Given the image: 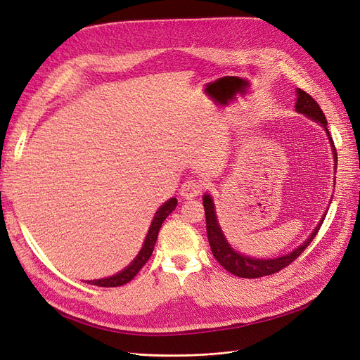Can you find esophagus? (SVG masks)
<instances>
[{
    "label": "esophagus",
    "mask_w": 360,
    "mask_h": 360,
    "mask_svg": "<svg viewBox=\"0 0 360 360\" xmlns=\"http://www.w3.org/2000/svg\"><path fill=\"white\" fill-rule=\"evenodd\" d=\"M202 186L204 184L200 180H193V179L186 180L180 188V195L186 198V200H191V198H195L202 192Z\"/></svg>",
    "instance_id": "34e87169"
}]
</instances>
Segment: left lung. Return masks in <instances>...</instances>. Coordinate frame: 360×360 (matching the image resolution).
Masks as SVG:
<instances>
[{"instance_id": "1", "label": "left lung", "mask_w": 360, "mask_h": 360, "mask_svg": "<svg viewBox=\"0 0 360 360\" xmlns=\"http://www.w3.org/2000/svg\"><path fill=\"white\" fill-rule=\"evenodd\" d=\"M295 111L296 113H301L304 116H307L308 119L314 120L316 123L323 128L326 131L328 140L330 143L332 147V155H333V165H337V150L335 146H333V141L330 139V134L328 131V120L325 117V113L321 111L320 105L314 101V98H311V95H308L307 92L296 89V104H295ZM335 184V183H333ZM335 188V186H333ZM332 201V200H330ZM202 204H204V210H205V221H207V237H208V243L210 247H212L213 256L216 257L217 262L225 268L226 271H229L231 274L238 276L243 278H259L264 276H271L276 274L280 269L286 268L289 264H292L293 260L298 257L307 247L309 245V243L313 241V238L316 237V233L319 232L321 223H323L326 213L321 217V220L319 221V225L314 228V231L308 235V238L301 244L296 247L295 250L281 255L278 257H269V259H257V257H250L247 255H243L240 252H237L235 249H232L231 244L228 243L225 233H223L219 220H217V214H216V207H214V201L210 193H204L202 196Z\"/></svg>"}]
</instances>
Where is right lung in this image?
I'll return each instance as SVG.
<instances>
[{"label":"right lung","mask_w":360,"mask_h":360,"mask_svg":"<svg viewBox=\"0 0 360 360\" xmlns=\"http://www.w3.org/2000/svg\"><path fill=\"white\" fill-rule=\"evenodd\" d=\"M176 207H177L176 198H169L167 202H164L159 207V210L155 213V217L150 223V228H148V232L146 235V240H144V244L141 247L140 253L135 256V259L125 269L119 271L115 276H110L105 278H98V280H88L86 283L94 284V286H100V288H117V286H123V284L129 283L135 276L139 274V271L146 265L147 260L150 259L153 249H155V243L158 240L159 229H160V226H162L164 220L172 212H174Z\"/></svg>","instance_id":"right-lung-1"}]
</instances>
